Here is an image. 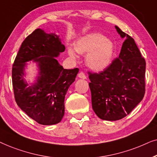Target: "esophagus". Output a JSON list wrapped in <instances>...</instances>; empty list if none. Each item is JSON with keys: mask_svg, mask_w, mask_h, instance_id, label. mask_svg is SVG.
Here are the masks:
<instances>
[{"mask_svg": "<svg viewBox=\"0 0 157 157\" xmlns=\"http://www.w3.org/2000/svg\"><path fill=\"white\" fill-rule=\"evenodd\" d=\"M78 77H80V78H81V79H83V80L86 79V76H85V73L82 72H80V73H79Z\"/></svg>", "mask_w": 157, "mask_h": 157, "instance_id": "obj_1", "label": "esophagus"}]
</instances>
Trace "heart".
Masks as SVG:
<instances>
[{
	"instance_id": "1",
	"label": "heart",
	"mask_w": 157,
	"mask_h": 157,
	"mask_svg": "<svg viewBox=\"0 0 157 157\" xmlns=\"http://www.w3.org/2000/svg\"><path fill=\"white\" fill-rule=\"evenodd\" d=\"M113 43L100 33H87L78 39L75 44L68 47V54L72 59L77 58L79 54H87L85 62L94 71L105 70L111 63L114 56Z\"/></svg>"
}]
</instances>
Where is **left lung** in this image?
I'll return each mask as SVG.
<instances>
[{"instance_id": "1", "label": "left lung", "mask_w": 157, "mask_h": 157, "mask_svg": "<svg viewBox=\"0 0 157 157\" xmlns=\"http://www.w3.org/2000/svg\"><path fill=\"white\" fill-rule=\"evenodd\" d=\"M125 39L118 57L99 73H90L92 107L100 119L114 121L126 117L145 93L146 62L132 37L115 26Z\"/></svg>"}]
</instances>
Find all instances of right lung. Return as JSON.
<instances>
[{
	"instance_id": "1",
	"label": "right lung",
	"mask_w": 157,
	"mask_h": 157,
	"mask_svg": "<svg viewBox=\"0 0 157 157\" xmlns=\"http://www.w3.org/2000/svg\"><path fill=\"white\" fill-rule=\"evenodd\" d=\"M64 50L59 36L37 29L23 41L14 61L12 82L16 102L39 124H57L64 115L67 92L79 72L78 68L64 69L56 59ZM31 61L38 71L32 83L25 78L26 62Z\"/></svg>"
}]
</instances>
